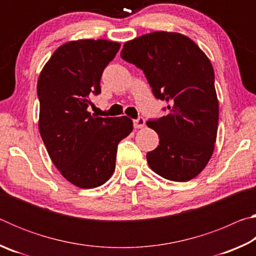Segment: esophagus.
Instances as JSON below:
<instances>
[{
  "instance_id": "esophagus-1",
  "label": "esophagus",
  "mask_w": 256,
  "mask_h": 256,
  "mask_svg": "<svg viewBox=\"0 0 256 256\" xmlns=\"http://www.w3.org/2000/svg\"><path fill=\"white\" fill-rule=\"evenodd\" d=\"M133 125H134V128H144L146 125V120L140 116V118H138L136 120H133Z\"/></svg>"
}]
</instances>
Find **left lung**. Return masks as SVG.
<instances>
[{"instance_id": "obj_1", "label": "left lung", "mask_w": 256, "mask_h": 256, "mask_svg": "<svg viewBox=\"0 0 256 256\" xmlns=\"http://www.w3.org/2000/svg\"><path fill=\"white\" fill-rule=\"evenodd\" d=\"M120 58L141 68L154 96L170 104L166 116L146 122L159 136V146L146 154L150 168L170 180L194 178L211 158L218 130L209 58L188 37L166 32L125 42Z\"/></svg>"}]
</instances>
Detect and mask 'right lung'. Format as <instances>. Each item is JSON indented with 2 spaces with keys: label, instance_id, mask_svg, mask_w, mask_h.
Segmentation results:
<instances>
[{
  "label": "right lung",
  "instance_id": "right-lung-1",
  "mask_svg": "<svg viewBox=\"0 0 256 256\" xmlns=\"http://www.w3.org/2000/svg\"><path fill=\"white\" fill-rule=\"evenodd\" d=\"M120 47L105 40L66 42L54 52L38 79L42 138L64 178L81 188L110 180L118 144L133 130L126 116L97 118L86 110L90 97L100 94L102 72Z\"/></svg>",
  "mask_w": 256,
  "mask_h": 256
}]
</instances>
